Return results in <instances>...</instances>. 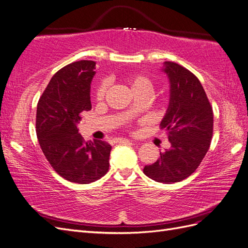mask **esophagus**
Instances as JSON below:
<instances>
[{"label":"esophagus","instance_id":"1","mask_svg":"<svg viewBox=\"0 0 248 248\" xmlns=\"http://www.w3.org/2000/svg\"><path fill=\"white\" fill-rule=\"evenodd\" d=\"M114 141L115 142H122V141H128V140H126V139H115Z\"/></svg>","mask_w":248,"mask_h":248}]
</instances>
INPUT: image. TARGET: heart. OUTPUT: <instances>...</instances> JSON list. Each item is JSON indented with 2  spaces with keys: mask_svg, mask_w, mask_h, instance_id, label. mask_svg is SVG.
Here are the masks:
<instances>
[{
  "mask_svg": "<svg viewBox=\"0 0 248 248\" xmlns=\"http://www.w3.org/2000/svg\"><path fill=\"white\" fill-rule=\"evenodd\" d=\"M126 84L128 85L130 91L134 96H146L149 97L154 90L153 80L144 73H131L125 78ZM107 91V84L102 82L96 90V99L102 100Z\"/></svg>",
  "mask_w": 248,
  "mask_h": 248,
  "instance_id": "heart-1",
  "label": "heart"
}]
</instances>
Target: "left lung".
Here are the masks:
<instances>
[{
  "label": "left lung",
  "mask_w": 248,
  "mask_h": 248,
  "mask_svg": "<svg viewBox=\"0 0 248 248\" xmlns=\"http://www.w3.org/2000/svg\"><path fill=\"white\" fill-rule=\"evenodd\" d=\"M170 90L167 114L160 128L168 132L170 148L146 166L144 174L156 182L170 184L189 177L204 159L213 136V110L199 78L174 62H164Z\"/></svg>",
  "instance_id": "obj_1"
}]
</instances>
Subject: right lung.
Masks as SVG:
<instances>
[{"label":"right lung","mask_w":248,"mask_h":248,"mask_svg":"<svg viewBox=\"0 0 248 248\" xmlns=\"http://www.w3.org/2000/svg\"><path fill=\"white\" fill-rule=\"evenodd\" d=\"M94 61L73 62L51 78L37 104L36 133L44 156L58 174L89 184L107 174L111 146L86 141L78 133L81 112L91 109L90 88Z\"/></svg>","instance_id":"add662e5"}]
</instances>
